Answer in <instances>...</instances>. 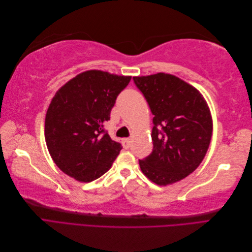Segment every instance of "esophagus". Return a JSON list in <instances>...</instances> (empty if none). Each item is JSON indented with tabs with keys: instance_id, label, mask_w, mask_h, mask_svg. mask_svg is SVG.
I'll return each instance as SVG.
<instances>
[{
	"instance_id": "1",
	"label": "esophagus",
	"mask_w": 252,
	"mask_h": 252,
	"mask_svg": "<svg viewBox=\"0 0 252 252\" xmlns=\"http://www.w3.org/2000/svg\"><path fill=\"white\" fill-rule=\"evenodd\" d=\"M122 145H123L124 148H129V146H130V139L129 138H125L122 140Z\"/></svg>"
}]
</instances>
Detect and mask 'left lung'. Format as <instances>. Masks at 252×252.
Segmentation results:
<instances>
[{"label":"left lung","mask_w":252,"mask_h":252,"mask_svg":"<svg viewBox=\"0 0 252 252\" xmlns=\"http://www.w3.org/2000/svg\"><path fill=\"white\" fill-rule=\"evenodd\" d=\"M154 114V149L140 161L142 172L159 186L192 173L205 158L212 135L210 109L202 94L173 74L133 77Z\"/></svg>","instance_id":"8db88e82"}]
</instances>
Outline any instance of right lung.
I'll return each mask as SVG.
<instances>
[{"mask_svg":"<svg viewBox=\"0 0 252 252\" xmlns=\"http://www.w3.org/2000/svg\"><path fill=\"white\" fill-rule=\"evenodd\" d=\"M130 80L93 69L75 75L57 91L45 118V141L64 173L88 183L110 169L122 146L111 140L104 124Z\"/></svg>","mask_w":252,"mask_h":252,"instance_id":"1","label":"right lung"}]
</instances>
